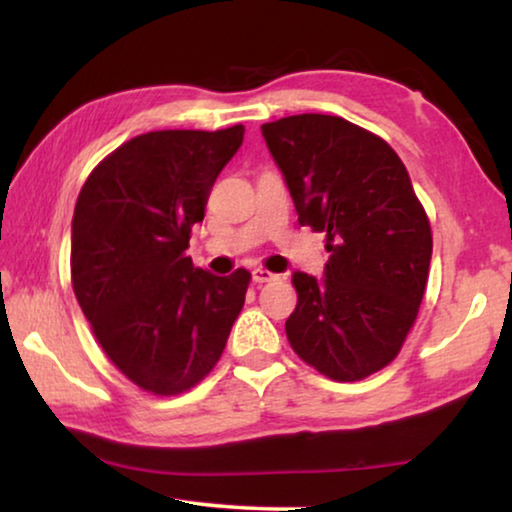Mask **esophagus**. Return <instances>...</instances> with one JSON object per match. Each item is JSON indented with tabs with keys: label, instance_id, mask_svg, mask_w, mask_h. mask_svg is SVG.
Listing matches in <instances>:
<instances>
[{
	"label": "esophagus",
	"instance_id": "1",
	"mask_svg": "<svg viewBox=\"0 0 512 512\" xmlns=\"http://www.w3.org/2000/svg\"><path fill=\"white\" fill-rule=\"evenodd\" d=\"M251 277H254L256 284H265V282H272V279H277L275 272L263 270V268H254V270H251Z\"/></svg>",
	"mask_w": 512,
	"mask_h": 512
}]
</instances>
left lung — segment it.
<instances>
[{
  "label": "left lung",
  "instance_id": "1",
  "mask_svg": "<svg viewBox=\"0 0 512 512\" xmlns=\"http://www.w3.org/2000/svg\"><path fill=\"white\" fill-rule=\"evenodd\" d=\"M300 226L326 233L324 277L293 272L286 319L293 352L326 377L354 382L401 352L424 298L431 226L396 151L340 116L261 125Z\"/></svg>",
  "mask_w": 512,
  "mask_h": 512
}]
</instances>
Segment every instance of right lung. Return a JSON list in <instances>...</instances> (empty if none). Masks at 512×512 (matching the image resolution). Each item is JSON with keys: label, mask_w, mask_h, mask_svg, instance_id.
Masks as SVG:
<instances>
[{"label": "right lung", "mask_w": 512, "mask_h": 512, "mask_svg": "<svg viewBox=\"0 0 512 512\" xmlns=\"http://www.w3.org/2000/svg\"><path fill=\"white\" fill-rule=\"evenodd\" d=\"M244 125L158 130L102 160L72 219V286L104 352L151 394L191 389L221 359L251 275L195 268L191 226Z\"/></svg>", "instance_id": "right-lung-1"}]
</instances>
